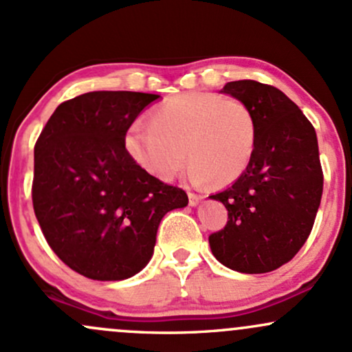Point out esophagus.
<instances>
[{
	"mask_svg": "<svg viewBox=\"0 0 352 352\" xmlns=\"http://www.w3.org/2000/svg\"><path fill=\"white\" fill-rule=\"evenodd\" d=\"M200 200H202V195H199V194H194V192H188V204H190L192 207L199 206V204H200Z\"/></svg>",
	"mask_w": 352,
	"mask_h": 352,
	"instance_id": "1",
	"label": "esophagus"
}]
</instances>
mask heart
I'll list each match as a JSON object with an SVG mask.
<instances>
[{
  "label": "heart",
  "mask_w": 352,
  "mask_h": 352,
  "mask_svg": "<svg viewBox=\"0 0 352 352\" xmlns=\"http://www.w3.org/2000/svg\"><path fill=\"white\" fill-rule=\"evenodd\" d=\"M256 144L252 108L204 91L172 96L152 111V123H133L125 137L130 157L162 182L177 175L185 153L194 182H234L249 167Z\"/></svg>",
  "instance_id": "obj_1"
}]
</instances>
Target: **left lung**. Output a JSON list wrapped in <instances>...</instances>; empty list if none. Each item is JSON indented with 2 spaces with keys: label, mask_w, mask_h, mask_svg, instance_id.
I'll return each mask as SVG.
<instances>
[{
  "label": "left lung",
  "mask_w": 352,
  "mask_h": 352,
  "mask_svg": "<svg viewBox=\"0 0 352 352\" xmlns=\"http://www.w3.org/2000/svg\"><path fill=\"white\" fill-rule=\"evenodd\" d=\"M222 94L252 108L257 144L245 172L210 195L226 206L229 220L208 244L226 267L270 272L299 252L314 226L324 184L318 137L299 107L272 85L239 80Z\"/></svg>",
  "instance_id": "obj_1"
}]
</instances>
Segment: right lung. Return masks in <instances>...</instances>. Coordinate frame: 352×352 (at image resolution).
<instances>
[{
	"label": "right lung",
	"mask_w": 352,
	"mask_h": 352,
	"mask_svg": "<svg viewBox=\"0 0 352 352\" xmlns=\"http://www.w3.org/2000/svg\"><path fill=\"white\" fill-rule=\"evenodd\" d=\"M140 91H90L63 102L34 145L33 208L46 242L69 269L123 280L152 258L160 220L182 208V188L146 173L125 135L146 105Z\"/></svg>",
	"instance_id": "obj_1"
}]
</instances>
